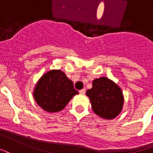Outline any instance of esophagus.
Segmentation results:
<instances>
[{
	"label": "esophagus",
	"mask_w": 153,
	"mask_h": 153,
	"mask_svg": "<svg viewBox=\"0 0 153 153\" xmlns=\"http://www.w3.org/2000/svg\"><path fill=\"white\" fill-rule=\"evenodd\" d=\"M79 93L81 94H85V89H82V90H81L79 91Z\"/></svg>",
	"instance_id": "34e87169"
}]
</instances>
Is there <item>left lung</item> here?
I'll list each match as a JSON object with an SVG mask.
<instances>
[{
    "label": "left lung",
    "mask_w": 153,
    "mask_h": 153,
    "mask_svg": "<svg viewBox=\"0 0 153 153\" xmlns=\"http://www.w3.org/2000/svg\"><path fill=\"white\" fill-rule=\"evenodd\" d=\"M92 109L105 119L116 117L122 109L123 95L120 88L107 77H100L93 81V87L86 91Z\"/></svg>",
    "instance_id": "1"
}]
</instances>
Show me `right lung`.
I'll return each mask as SVG.
<instances>
[{
    "instance_id": "add662e5",
    "label": "right lung",
    "mask_w": 153,
    "mask_h": 153,
    "mask_svg": "<svg viewBox=\"0 0 153 153\" xmlns=\"http://www.w3.org/2000/svg\"><path fill=\"white\" fill-rule=\"evenodd\" d=\"M78 91L73 83L60 70H51L41 76L34 90V98L41 108L57 112L65 108Z\"/></svg>"
}]
</instances>
